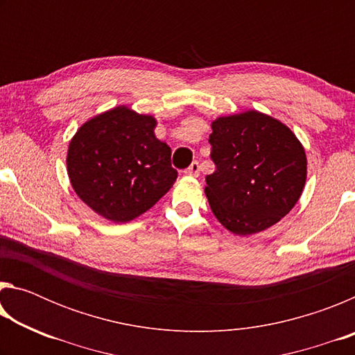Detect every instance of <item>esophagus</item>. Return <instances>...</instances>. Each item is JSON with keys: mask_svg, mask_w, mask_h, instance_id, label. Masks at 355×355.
Wrapping results in <instances>:
<instances>
[{"mask_svg": "<svg viewBox=\"0 0 355 355\" xmlns=\"http://www.w3.org/2000/svg\"><path fill=\"white\" fill-rule=\"evenodd\" d=\"M184 173H186V175H191V177H199V173H200L199 163H197V161H192L191 166L184 171Z\"/></svg>", "mask_w": 355, "mask_h": 355, "instance_id": "esophagus-1", "label": "esophagus"}]
</instances>
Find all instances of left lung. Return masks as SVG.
<instances>
[{
  "label": "left lung",
  "mask_w": 355,
  "mask_h": 355,
  "mask_svg": "<svg viewBox=\"0 0 355 355\" xmlns=\"http://www.w3.org/2000/svg\"><path fill=\"white\" fill-rule=\"evenodd\" d=\"M211 128L216 171L205 178V194L216 219L239 236L277 224L302 194V144L286 125L258 111L219 117Z\"/></svg>",
  "instance_id": "left-lung-1"
}]
</instances>
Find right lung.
I'll use <instances>...</instances> for the list:
<instances>
[{
  "label": "right lung",
  "instance_id": "1",
  "mask_svg": "<svg viewBox=\"0 0 355 355\" xmlns=\"http://www.w3.org/2000/svg\"><path fill=\"white\" fill-rule=\"evenodd\" d=\"M156 120L117 106L76 131L67 172L78 197L111 222H128L172 188L171 147L156 139Z\"/></svg>",
  "mask_w": 355,
  "mask_h": 355
}]
</instances>
